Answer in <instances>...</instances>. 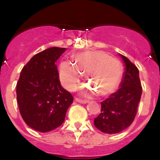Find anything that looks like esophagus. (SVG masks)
Here are the masks:
<instances>
[{
	"label": "esophagus",
	"mask_w": 160,
	"mask_h": 160,
	"mask_svg": "<svg viewBox=\"0 0 160 160\" xmlns=\"http://www.w3.org/2000/svg\"><path fill=\"white\" fill-rule=\"evenodd\" d=\"M75 100L77 101V102H80V103H87L88 102V100H85V99H81V98H77V97L75 98Z\"/></svg>",
	"instance_id": "1"
}]
</instances>
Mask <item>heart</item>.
Segmentation results:
<instances>
[{"label": "heart", "instance_id": "heart-1", "mask_svg": "<svg viewBox=\"0 0 160 160\" xmlns=\"http://www.w3.org/2000/svg\"><path fill=\"white\" fill-rule=\"evenodd\" d=\"M122 74L120 61L101 50L77 53L73 57L72 63L65 61L59 66V78L65 88L75 90L82 75H84L91 88L99 96L114 92L120 82Z\"/></svg>", "mask_w": 160, "mask_h": 160}]
</instances>
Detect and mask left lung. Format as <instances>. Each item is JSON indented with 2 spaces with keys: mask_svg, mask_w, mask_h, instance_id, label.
Instances as JSON below:
<instances>
[{
  "mask_svg": "<svg viewBox=\"0 0 160 160\" xmlns=\"http://www.w3.org/2000/svg\"><path fill=\"white\" fill-rule=\"evenodd\" d=\"M121 56L125 71L120 88L101 102V113L94 120L95 127L107 134L118 133L132 123L142 94L138 68L126 57Z\"/></svg>",
  "mask_w": 160,
  "mask_h": 160,
  "instance_id": "8db88e82",
  "label": "left lung"
}]
</instances>
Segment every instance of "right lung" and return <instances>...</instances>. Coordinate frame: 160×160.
Wrapping results in <instances>:
<instances>
[{
	"label": "right lung",
	"instance_id": "right-lung-1",
	"mask_svg": "<svg viewBox=\"0 0 160 160\" xmlns=\"http://www.w3.org/2000/svg\"><path fill=\"white\" fill-rule=\"evenodd\" d=\"M65 48L51 47L31 58L16 84V99L25 123L35 130L49 132L65 121L73 97L59 80L56 62Z\"/></svg>",
	"mask_w": 160,
	"mask_h": 160
}]
</instances>
